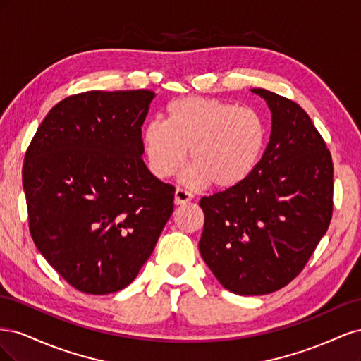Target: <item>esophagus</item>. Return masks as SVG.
Masks as SVG:
<instances>
[{
	"instance_id": "obj_1",
	"label": "esophagus",
	"mask_w": 361,
	"mask_h": 361,
	"mask_svg": "<svg viewBox=\"0 0 361 361\" xmlns=\"http://www.w3.org/2000/svg\"><path fill=\"white\" fill-rule=\"evenodd\" d=\"M192 197H194L192 192L183 190V188H178L176 192H174V203H176V204H183V203H187V202H191Z\"/></svg>"
}]
</instances>
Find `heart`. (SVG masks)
<instances>
[{
    "instance_id": "1",
    "label": "heart",
    "mask_w": 361,
    "mask_h": 361,
    "mask_svg": "<svg viewBox=\"0 0 361 361\" xmlns=\"http://www.w3.org/2000/svg\"><path fill=\"white\" fill-rule=\"evenodd\" d=\"M267 123L255 108L214 97L185 96L164 110V122L152 120L141 133L149 169L159 179L176 174L187 159L194 185L228 190L245 182L264 155Z\"/></svg>"
}]
</instances>
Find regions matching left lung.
<instances>
[{"mask_svg": "<svg viewBox=\"0 0 361 361\" xmlns=\"http://www.w3.org/2000/svg\"><path fill=\"white\" fill-rule=\"evenodd\" d=\"M272 113L269 143L251 176L202 197L200 255L238 295H265L297 277L333 215V161L309 114L288 97L251 89Z\"/></svg>", "mask_w": 361, "mask_h": 361, "instance_id": "1", "label": "left lung"}]
</instances>
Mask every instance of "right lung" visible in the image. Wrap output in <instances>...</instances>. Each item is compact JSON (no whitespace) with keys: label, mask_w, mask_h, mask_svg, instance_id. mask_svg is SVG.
<instances>
[{"label":"right lung","mask_w":361,"mask_h":361,"mask_svg":"<svg viewBox=\"0 0 361 361\" xmlns=\"http://www.w3.org/2000/svg\"><path fill=\"white\" fill-rule=\"evenodd\" d=\"M150 90L85 92L59 102L27 149L23 183L32 241L71 286L122 290L150 257L174 187L141 159Z\"/></svg>","instance_id":"add662e5"}]
</instances>
